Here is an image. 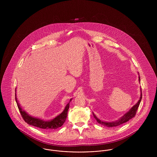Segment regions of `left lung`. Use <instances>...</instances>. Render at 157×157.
Segmentation results:
<instances>
[{
	"instance_id": "1",
	"label": "left lung",
	"mask_w": 157,
	"mask_h": 157,
	"mask_svg": "<svg viewBox=\"0 0 157 157\" xmlns=\"http://www.w3.org/2000/svg\"><path fill=\"white\" fill-rule=\"evenodd\" d=\"M138 80L139 82H140V77H138ZM141 95H140V100L138 101V102L134 105L130 109L129 111H128L126 113H125L121 117H120L118 120L115 121H112V122H108V121H103L100 120L99 118H98L96 115L94 114V112H92L94 118L97 120V121L99 123L105 126H107V127H109V128H112V127H116L117 126H120L121 124H123L127 121H128L129 120H131V118H132L135 114L136 111L138 109V108L140 105V103L141 102V98H142V93H141Z\"/></svg>"
}]
</instances>
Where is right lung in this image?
Here are the masks:
<instances>
[{
    "label": "right lung",
    "instance_id": "obj_1",
    "mask_svg": "<svg viewBox=\"0 0 157 157\" xmlns=\"http://www.w3.org/2000/svg\"><path fill=\"white\" fill-rule=\"evenodd\" d=\"M15 97H16L15 98L16 101L17 103L19 110L21 112V114L23 120H25V121L29 125L37 127L43 129H57L58 128L61 127L63 124L67 117V111L69 107V103L72 100V99L70 100L69 103H67L64 110L61 113H60L59 115H57V117H56L54 118L52 120H45L39 118H36L31 115H29L27 112L23 110L16 97V92L15 94Z\"/></svg>",
    "mask_w": 157,
    "mask_h": 157
}]
</instances>
